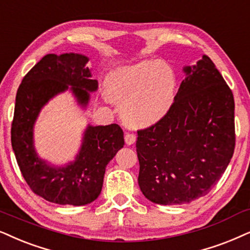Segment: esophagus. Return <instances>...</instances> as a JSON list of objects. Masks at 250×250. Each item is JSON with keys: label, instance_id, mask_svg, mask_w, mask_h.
<instances>
[{"label": "esophagus", "instance_id": "34e87169", "mask_svg": "<svg viewBox=\"0 0 250 250\" xmlns=\"http://www.w3.org/2000/svg\"><path fill=\"white\" fill-rule=\"evenodd\" d=\"M137 141V135L134 133H126L125 134V142L126 145H133Z\"/></svg>", "mask_w": 250, "mask_h": 250}]
</instances>
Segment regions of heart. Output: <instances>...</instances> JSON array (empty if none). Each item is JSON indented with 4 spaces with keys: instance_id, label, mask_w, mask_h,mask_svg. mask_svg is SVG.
I'll return each instance as SVG.
<instances>
[{
    "instance_id": "obj_1",
    "label": "heart",
    "mask_w": 250,
    "mask_h": 250,
    "mask_svg": "<svg viewBox=\"0 0 250 250\" xmlns=\"http://www.w3.org/2000/svg\"><path fill=\"white\" fill-rule=\"evenodd\" d=\"M177 80L164 63L144 61L115 70L108 79L110 100L122 104L126 124L144 127L167 115L174 100Z\"/></svg>"
}]
</instances>
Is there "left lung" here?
<instances>
[{
  "label": "left lung",
  "instance_id": "8db88e82",
  "mask_svg": "<svg viewBox=\"0 0 250 250\" xmlns=\"http://www.w3.org/2000/svg\"><path fill=\"white\" fill-rule=\"evenodd\" d=\"M167 115L138 129L139 186L163 206L190 203L218 183L235 147L234 97L213 62L203 55Z\"/></svg>",
  "mask_w": 250,
  "mask_h": 250
}]
</instances>
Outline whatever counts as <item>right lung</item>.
<instances>
[{"label":"right lung","instance_id":"1","mask_svg":"<svg viewBox=\"0 0 250 250\" xmlns=\"http://www.w3.org/2000/svg\"><path fill=\"white\" fill-rule=\"evenodd\" d=\"M88 58L78 54H48L26 73L16 95L11 145L21 172L32 192L57 204L83 206L101 193L105 167L124 146V132L117 124L89 126L77 161L66 167H51L37 156L33 124L40 109L57 93L72 86L82 104L88 90L97 88L86 67Z\"/></svg>","mask_w":250,"mask_h":250}]
</instances>
